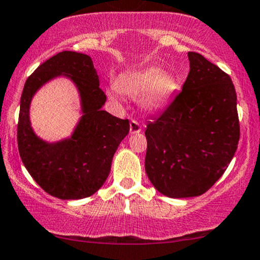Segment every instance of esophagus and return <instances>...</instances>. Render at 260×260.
Instances as JSON below:
<instances>
[{
	"label": "esophagus",
	"mask_w": 260,
	"mask_h": 260,
	"mask_svg": "<svg viewBox=\"0 0 260 260\" xmlns=\"http://www.w3.org/2000/svg\"><path fill=\"white\" fill-rule=\"evenodd\" d=\"M129 132L131 134H138L141 132V127L140 124L137 122V121H132L129 124Z\"/></svg>",
	"instance_id": "34e87169"
}]
</instances>
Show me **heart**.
<instances>
[{"label":"heart","mask_w":260,"mask_h":260,"mask_svg":"<svg viewBox=\"0 0 260 260\" xmlns=\"http://www.w3.org/2000/svg\"><path fill=\"white\" fill-rule=\"evenodd\" d=\"M177 88L179 80L175 74L150 67L120 78L116 86L107 88V94L114 102L119 101L121 94L129 98L141 96L140 107L147 113H157L168 106Z\"/></svg>","instance_id":"obj_1"}]
</instances>
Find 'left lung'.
<instances>
[{
  "label": "left lung",
  "mask_w": 260,
  "mask_h": 260,
  "mask_svg": "<svg viewBox=\"0 0 260 260\" xmlns=\"http://www.w3.org/2000/svg\"><path fill=\"white\" fill-rule=\"evenodd\" d=\"M170 106L146 124L145 170L169 198H192L211 188L238 149L236 92L228 74L197 52Z\"/></svg>",
  "instance_id": "8db88e82"
}]
</instances>
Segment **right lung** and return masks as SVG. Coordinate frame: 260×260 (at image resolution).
Returning a JSON list of instances; mask_svg holds the SVG:
<instances>
[{"label": "right lung", "mask_w": 260, "mask_h": 260, "mask_svg": "<svg viewBox=\"0 0 260 260\" xmlns=\"http://www.w3.org/2000/svg\"><path fill=\"white\" fill-rule=\"evenodd\" d=\"M56 77L75 84L82 116L70 137L47 142L31 128L29 108L39 88ZM106 101L93 62L80 52H58L26 80L18 123L19 153L29 175L50 196L83 199L94 194L106 182L114 154L129 132V121L102 110Z\"/></svg>", "instance_id": "1"}]
</instances>
